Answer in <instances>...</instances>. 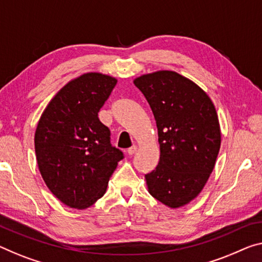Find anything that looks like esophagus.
Segmentation results:
<instances>
[{
  "label": "esophagus",
  "instance_id": "34e87169",
  "mask_svg": "<svg viewBox=\"0 0 262 262\" xmlns=\"http://www.w3.org/2000/svg\"><path fill=\"white\" fill-rule=\"evenodd\" d=\"M136 151H137V145H132L131 147H128V148H127V154L130 155V156L135 155V154H136Z\"/></svg>",
  "mask_w": 262,
  "mask_h": 262
}]
</instances>
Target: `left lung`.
<instances>
[{"label":"left lung","mask_w":262,"mask_h":262,"mask_svg":"<svg viewBox=\"0 0 262 262\" xmlns=\"http://www.w3.org/2000/svg\"><path fill=\"white\" fill-rule=\"evenodd\" d=\"M154 112L160 158L145 174L150 194L171 208L198 196L214 168L221 132L211 98L176 71L160 70L134 80Z\"/></svg>","instance_id":"left-lung-1"}]
</instances>
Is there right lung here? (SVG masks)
Masks as SVG:
<instances>
[{
  "label": "right lung",
  "mask_w": 262,
  "mask_h": 262,
  "mask_svg": "<svg viewBox=\"0 0 262 262\" xmlns=\"http://www.w3.org/2000/svg\"><path fill=\"white\" fill-rule=\"evenodd\" d=\"M117 84L112 76L88 72L54 96L38 120L35 152L38 170L58 200L84 210L102 198L124 158L110 143L98 112Z\"/></svg>",
  "instance_id": "1"
}]
</instances>
